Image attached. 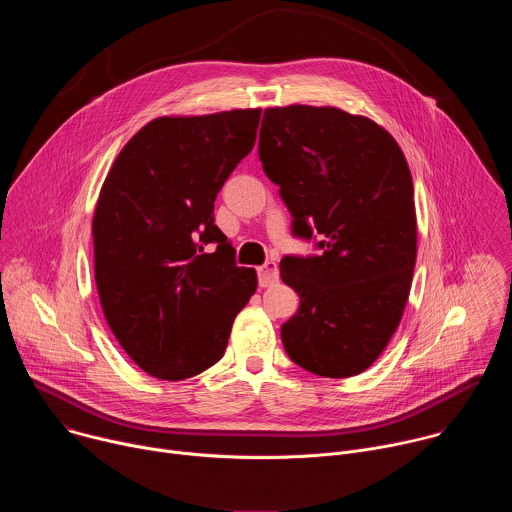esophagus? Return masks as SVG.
Instances as JSON below:
<instances>
[{"mask_svg":"<svg viewBox=\"0 0 512 512\" xmlns=\"http://www.w3.org/2000/svg\"><path fill=\"white\" fill-rule=\"evenodd\" d=\"M257 277H259V285H261V287H269V285H273V283L279 279L277 265H275L273 261L263 263V265L257 269Z\"/></svg>","mask_w":512,"mask_h":512,"instance_id":"obj_1","label":"esophagus"}]
</instances>
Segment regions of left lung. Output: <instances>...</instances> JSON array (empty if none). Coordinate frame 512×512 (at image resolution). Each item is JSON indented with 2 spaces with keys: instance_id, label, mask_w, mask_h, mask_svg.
Returning <instances> with one entry per match:
<instances>
[{
  "instance_id": "left-lung-1",
  "label": "left lung",
  "mask_w": 512,
  "mask_h": 512,
  "mask_svg": "<svg viewBox=\"0 0 512 512\" xmlns=\"http://www.w3.org/2000/svg\"><path fill=\"white\" fill-rule=\"evenodd\" d=\"M259 160L291 233L320 255H285L300 308L281 326L287 356L330 379L367 371L397 330L417 255L413 180L389 131L336 107L263 113Z\"/></svg>"
}]
</instances>
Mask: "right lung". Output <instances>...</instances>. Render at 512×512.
<instances>
[{
    "label": "right lung",
    "mask_w": 512,
    "mask_h": 512,
    "mask_svg": "<svg viewBox=\"0 0 512 512\" xmlns=\"http://www.w3.org/2000/svg\"><path fill=\"white\" fill-rule=\"evenodd\" d=\"M261 109L158 117L113 162L93 216L105 320L141 371L182 381L225 354L257 289L214 225V200L253 150ZM212 242L217 249L206 254Z\"/></svg>",
    "instance_id": "obj_1"
}]
</instances>
